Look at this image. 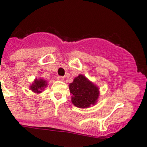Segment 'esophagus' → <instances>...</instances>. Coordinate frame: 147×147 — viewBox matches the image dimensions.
<instances>
[{"label": "esophagus", "instance_id": "esophagus-1", "mask_svg": "<svg viewBox=\"0 0 147 147\" xmlns=\"http://www.w3.org/2000/svg\"><path fill=\"white\" fill-rule=\"evenodd\" d=\"M57 79H58V80H59V81H64V80H65V78H64L63 76H59L58 77H57Z\"/></svg>", "mask_w": 147, "mask_h": 147}]
</instances>
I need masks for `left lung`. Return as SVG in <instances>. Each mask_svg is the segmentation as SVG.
Returning a JSON list of instances; mask_svg holds the SVG:
<instances>
[{
    "label": "left lung",
    "mask_w": 147,
    "mask_h": 147,
    "mask_svg": "<svg viewBox=\"0 0 147 147\" xmlns=\"http://www.w3.org/2000/svg\"><path fill=\"white\" fill-rule=\"evenodd\" d=\"M71 102L76 107L86 109L94 106L100 96L98 86L93 83L82 74L75 77L73 82L69 84Z\"/></svg>",
    "instance_id": "obj_1"
}]
</instances>
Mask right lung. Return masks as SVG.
<instances>
[{
    "mask_svg": "<svg viewBox=\"0 0 147 147\" xmlns=\"http://www.w3.org/2000/svg\"><path fill=\"white\" fill-rule=\"evenodd\" d=\"M47 86V82L43 79H37L32 82L30 86V89L36 94H39L44 91V89Z\"/></svg>",
    "mask_w": 147,
    "mask_h": 147,
    "instance_id": "1",
    "label": "right lung"
}]
</instances>
